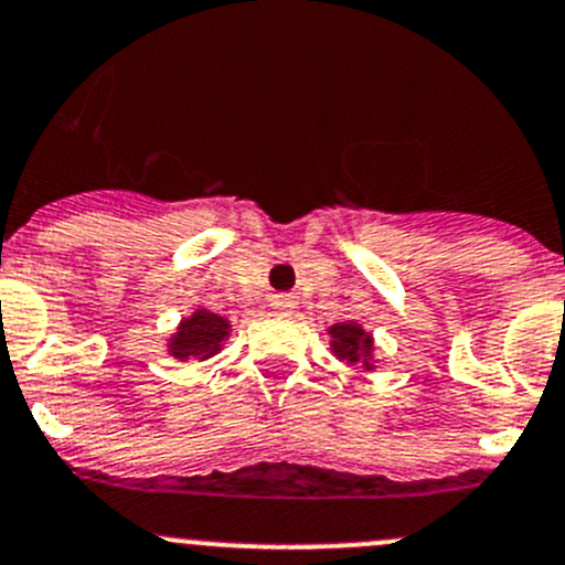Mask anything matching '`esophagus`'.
I'll return each mask as SVG.
<instances>
[{
    "label": "esophagus",
    "instance_id": "1",
    "mask_svg": "<svg viewBox=\"0 0 565 565\" xmlns=\"http://www.w3.org/2000/svg\"><path fill=\"white\" fill-rule=\"evenodd\" d=\"M289 309H292V300H289L287 295H276V298H273V311H278V315H287Z\"/></svg>",
    "mask_w": 565,
    "mask_h": 565
}]
</instances>
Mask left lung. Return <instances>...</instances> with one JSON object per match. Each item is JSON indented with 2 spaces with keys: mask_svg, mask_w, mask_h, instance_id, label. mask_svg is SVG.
I'll use <instances>...</instances> for the list:
<instances>
[{
  "mask_svg": "<svg viewBox=\"0 0 565 565\" xmlns=\"http://www.w3.org/2000/svg\"><path fill=\"white\" fill-rule=\"evenodd\" d=\"M331 342L328 350L337 355L339 361H344L348 366H359L364 372H375L377 355H375V337L361 326L359 320H342L333 322L326 328Z\"/></svg>",
  "mask_w": 565,
  "mask_h": 565,
  "instance_id": "left-lung-1",
  "label": "left lung"
}]
</instances>
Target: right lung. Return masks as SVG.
<instances>
[{"instance_id": "1", "label": "right lung", "mask_w": 565, "mask_h": 565, "mask_svg": "<svg viewBox=\"0 0 565 565\" xmlns=\"http://www.w3.org/2000/svg\"><path fill=\"white\" fill-rule=\"evenodd\" d=\"M228 337H232V322L226 317L215 315L206 306H195L168 333L166 350L179 361H206L226 348Z\"/></svg>"}]
</instances>
